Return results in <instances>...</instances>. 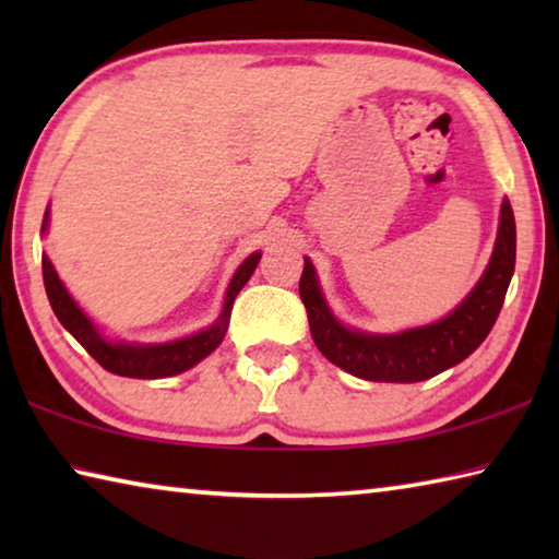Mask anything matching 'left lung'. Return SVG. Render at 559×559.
I'll return each mask as SVG.
<instances>
[{
    "label": "left lung",
    "instance_id": "1",
    "mask_svg": "<svg viewBox=\"0 0 559 559\" xmlns=\"http://www.w3.org/2000/svg\"><path fill=\"white\" fill-rule=\"evenodd\" d=\"M515 271V216L510 202L500 204L493 257L466 300L431 325L394 335H372L345 328L328 308L310 259L300 276V300L308 310L310 335L330 362L372 382H421L466 359L488 337L503 308Z\"/></svg>",
    "mask_w": 559,
    "mask_h": 559
}]
</instances>
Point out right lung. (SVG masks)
<instances>
[{"label": "right lung", "instance_id": "right-lung-1", "mask_svg": "<svg viewBox=\"0 0 559 559\" xmlns=\"http://www.w3.org/2000/svg\"><path fill=\"white\" fill-rule=\"evenodd\" d=\"M49 226V210L44 214L41 231ZM261 261V253H251L249 259L236 269L234 278L226 288L224 308L222 316L216 318L212 328L202 330V333H194L182 340H173V343H159V345H128V343H110V340L98 333V328L93 325V320L83 313L79 302L71 298V293L56 273L53 263L49 257H41V269H44V286L46 296L53 308L56 318L61 320V325L69 330V333L79 340V343L86 347V353L96 359V362L112 374L120 377H135V380H159V377H173L189 370L197 362H202L206 355H212L226 335V328H229V316L234 308V298L239 296V290L246 286V281L251 278V273L257 271Z\"/></svg>", "mask_w": 559, "mask_h": 559}]
</instances>
